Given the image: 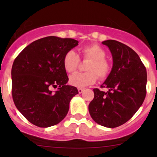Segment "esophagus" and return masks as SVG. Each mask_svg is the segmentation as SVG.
Here are the masks:
<instances>
[{"label":"esophagus","instance_id":"esophagus-1","mask_svg":"<svg viewBox=\"0 0 157 157\" xmlns=\"http://www.w3.org/2000/svg\"><path fill=\"white\" fill-rule=\"evenodd\" d=\"M83 91H84V89H82V88H79L78 89V93H82Z\"/></svg>","mask_w":157,"mask_h":157}]
</instances>
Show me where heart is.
<instances>
[{
	"label": "heart",
	"mask_w": 157,
	"mask_h": 157,
	"mask_svg": "<svg viewBox=\"0 0 157 157\" xmlns=\"http://www.w3.org/2000/svg\"><path fill=\"white\" fill-rule=\"evenodd\" d=\"M82 53L85 58L91 59L86 66L88 72H77L72 74L69 82L72 86L84 88L93 84L97 80V74L100 78H105L111 70L110 64L105 59L106 56L105 50L98 45H91L82 48ZM80 62V58L73 50L67 52L63 58V65L67 72L72 73L77 70Z\"/></svg>",
	"instance_id": "b5f03b06"
}]
</instances>
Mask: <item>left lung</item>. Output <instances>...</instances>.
Instances as JSON below:
<instances>
[{
	"label": "left lung",
	"mask_w": 157,
	"mask_h": 157,
	"mask_svg": "<svg viewBox=\"0 0 157 157\" xmlns=\"http://www.w3.org/2000/svg\"><path fill=\"white\" fill-rule=\"evenodd\" d=\"M102 43L108 46L113 61L110 74L101 85L109 90L93 89L89 112L97 124L113 128L127 122L143 104L147 71L138 55L128 45L112 39Z\"/></svg>",
	"instance_id": "left-lung-1"
}]
</instances>
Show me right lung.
Segmentation results:
<instances>
[{"mask_svg":"<svg viewBox=\"0 0 157 157\" xmlns=\"http://www.w3.org/2000/svg\"><path fill=\"white\" fill-rule=\"evenodd\" d=\"M78 42L73 39L48 36L32 42L14 60L11 70L13 99L32 124L51 127L67 115L70 102L78 90L67 85L68 77L63 58ZM57 87L55 93L50 90Z\"/></svg>","mask_w":157,"mask_h":157,"instance_id":"1","label":"right lung"}]
</instances>
